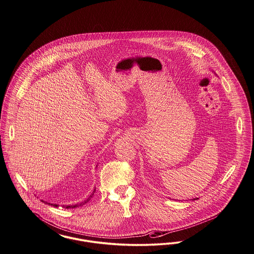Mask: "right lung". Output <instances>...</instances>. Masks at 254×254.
<instances>
[{
  "instance_id": "add662e5",
  "label": "right lung",
  "mask_w": 254,
  "mask_h": 254,
  "mask_svg": "<svg viewBox=\"0 0 254 254\" xmlns=\"http://www.w3.org/2000/svg\"><path fill=\"white\" fill-rule=\"evenodd\" d=\"M95 190H96L94 189V190H93V192H92V194H91V195H90V196H89V197H88V198H87L86 200H85L84 202H82V203H80V204H76V205H65V208H70V207H71V208H74V207H79V206H82V205H85V204H86V203H88V202H89V200H90V199L92 198V196H93V195H94V193H95ZM48 204H49V203H48ZM51 205H54L55 207L59 206V205H56V204H54V205H53V204H51Z\"/></svg>"
}]
</instances>
